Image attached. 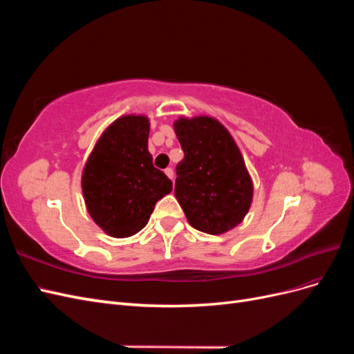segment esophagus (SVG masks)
<instances>
[{"instance_id": "esophagus-1", "label": "esophagus", "mask_w": 354, "mask_h": 354, "mask_svg": "<svg viewBox=\"0 0 354 354\" xmlns=\"http://www.w3.org/2000/svg\"><path fill=\"white\" fill-rule=\"evenodd\" d=\"M164 173L167 174V177H168V178H171V180L174 178V171H173V168H165V169H164Z\"/></svg>"}]
</instances>
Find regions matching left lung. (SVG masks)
Wrapping results in <instances>:
<instances>
[{
    "instance_id": "8db88e82",
    "label": "left lung",
    "mask_w": 354,
    "mask_h": 354,
    "mask_svg": "<svg viewBox=\"0 0 354 354\" xmlns=\"http://www.w3.org/2000/svg\"><path fill=\"white\" fill-rule=\"evenodd\" d=\"M174 131L185 152L174 195L192 227L221 234L250 211L254 185L236 142L216 118L180 116Z\"/></svg>"
}]
</instances>
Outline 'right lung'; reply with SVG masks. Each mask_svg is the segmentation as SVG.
<instances>
[{
	"label": "right lung",
	"instance_id": "1",
	"mask_svg": "<svg viewBox=\"0 0 354 354\" xmlns=\"http://www.w3.org/2000/svg\"><path fill=\"white\" fill-rule=\"evenodd\" d=\"M149 128L145 115L118 118L102 133L84 165L85 207L112 238H130L140 232L155 203L173 190L171 180L152 164Z\"/></svg>",
	"mask_w": 354,
	"mask_h": 354
}]
</instances>
